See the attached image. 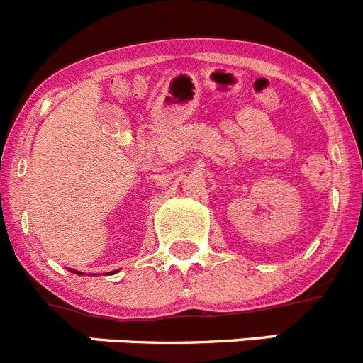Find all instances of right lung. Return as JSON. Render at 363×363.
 <instances>
[{"label": "right lung", "instance_id": "obj_1", "mask_svg": "<svg viewBox=\"0 0 363 363\" xmlns=\"http://www.w3.org/2000/svg\"><path fill=\"white\" fill-rule=\"evenodd\" d=\"M70 271H74V269H70ZM74 273H77V275H83V273H79V271H74ZM113 273V271H112Z\"/></svg>", "mask_w": 363, "mask_h": 363}]
</instances>
